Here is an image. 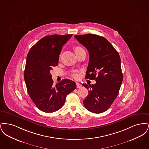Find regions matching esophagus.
<instances>
[{"label":"esophagus","mask_w":149,"mask_h":149,"mask_svg":"<svg viewBox=\"0 0 149 149\" xmlns=\"http://www.w3.org/2000/svg\"><path fill=\"white\" fill-rule=\"evenodd\" d=\"M81 86H82V85H81L80 84H79V83H77V87L78 88H81Z\"/></svg>","instance_id":"1"}]
</instances>
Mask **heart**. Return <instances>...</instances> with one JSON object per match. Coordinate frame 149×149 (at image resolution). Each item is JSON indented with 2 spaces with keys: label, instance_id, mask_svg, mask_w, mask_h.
Segmentation results:
<instances>
[{
  "label": "heart",
  "instance_id": "b5f03b06",
  "mask_svg": "<svg viewBox=\"0 0 149 149\" xmlns=\"http://www.w3.org/2000/svg\"><path fill=\"white\" fill-rule=\"evenodd\" d=\"M83 50V48H81V47H79V46H77V47H75V52Z\"/></svg>",
  "mask_w": 149,
  "mask_h": 149
}]
</instances>
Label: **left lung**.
Wrapping results in <instances>:
<instances>
[{"instance_id":"1","label":"left lung","mask_w":149,"mask_h":149,"mask_svg":"<svg viewBox=\"0 0 149 149\" xmlns=\"http://www.w3.org/2000/svg\"><path fill=\"white\" fill-rule=\"evenodd\" d=\"M74 37L89 52L85 78L96 81L92 85L82 84L89 92L83 100L84 105L92 113H103L117 97L122 83L120 56L103 37L90 33Z\"/></svg>"}]
</instances>
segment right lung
Returning a JSON list of instances; mask_svg holds the SVG:
<instances>
[{
    "label": "right lung",
    "instance_id": "add662e5",
    "mask_svg": "<svg viewBox=\"0 0 149 149\" xmlns=\"http://www.w3.org/2000/svg\"><path fill=\"white\" fill-rule=\"evenodd\" d=\"M72 35L47 36L33 45L27 54L24 78L30 98L40 110L52 113L60 109L76 83L64 79L54 84L50 71L56 66L62 47Z\"/></svg>",
    "mask_w": 149,
    "mask_h": 149
}]
</instances>
